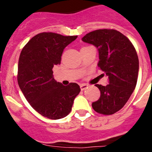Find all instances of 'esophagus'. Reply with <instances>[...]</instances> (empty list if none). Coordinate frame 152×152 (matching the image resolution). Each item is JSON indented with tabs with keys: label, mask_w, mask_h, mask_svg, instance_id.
Returning a JSON list of instances; mask_svg holds the SVG:
<instances>
[{
	"label": "esophagus",
	"mask_w": 152,
	"mask_h": 152,
	"mask_svg": "<svg viewBox=\"0 0 152 152\" xmlns=\"http://www.w3.org/2000/svg\"><path fill=\"white\" fill-rule=\"evenodd\" d=\"M87 87H88V85H86V84H82V85H80V88L82 90H85V89L87 88Z\"/></svg>",
	"instance_id": "esophagus-1"
}]
</instances>
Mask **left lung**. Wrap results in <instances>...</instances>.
Listing matches in <instances>:
<instances>
[{"label": "left lung", "instance_id": "1", "mask_svg": "<svg viewBox=\"0 0 152 152\" xmlns=\"http://www.w3.org/2000/svg\"><path fill=\"white\" fill-rule=\"evenodd\" d=\"M82 39L97 48L98 66L109 79L107 86L96 85L101 96L92 107L100 114H114L126 104L136 87L139 60L135 48L126 37L114 29L93 31Z\"/></svg>", "mask_w": 152, "mask_h": 152}]
</instances>
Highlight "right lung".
Masks as SVG:
<instances>
[{
    "label": "right lung",
    "instance_id": "1",
    "mask_svg": "<svg viewBox=\"0 0 152 152\" xmlns=\"http://www.w3.org/2000/svg\"><path fill=\"white\" fill-rule=\"evenodd\" d=\"M77 36L52 32L35 35L24 46L18 62V82L21 91L37 113L56 120L70 113L81 89L76 83L65 86L53 76V67L60 64L65 48Z\"/></svg>",
    "mask_w": 152,
    "mask_h": 152
}]
</instances>
